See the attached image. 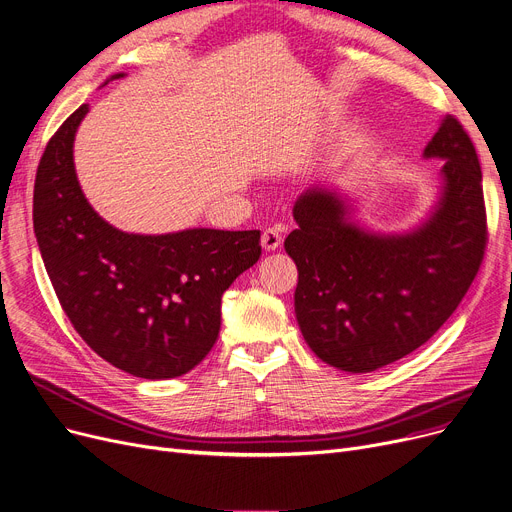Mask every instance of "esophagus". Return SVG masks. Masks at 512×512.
Masks as SVG:
<instances>
[{
  "mask_svg": "<svg viewBox=\"0 0 512 512\" xmlns=\"http://www.w3.org/2000/svg\"><path fill=\"white\" fill-rule=\"evenodd\" d=\"M260 242H262V248L266 252H275L281 246V242H283V229L281 227H268V229H264Z\"/></svg>",
  "mask_w": 512,
  "mask_h": 512,
  "instance_id": "obj_1",
  "label": "esophagus"
}]
</instances>
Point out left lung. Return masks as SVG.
<instances>
[{
	"label": "left lung",
	"mask_w": 512,
	"mask_h": 512,
	"mask_svg": "<svg viewBox=\"0 0 512 512\" xmlns=\"http://www.w3.org/2000/svg\"><path fill=\"white\" fill-rule=\"evenodd\" d=\"M442 159L430 217L407 233H372L351 221L335 188L295 200L285 252L297 266L295 318L328 366L364 374L422 347L457 310L486 250L482 167L457 117L446 115L424 150Z\"/></svg>",
	"instance_id": "1"
}]
</instances>
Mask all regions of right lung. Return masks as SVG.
<instances>
[{
	"label": "right lung",
	"instance_id": "add662e5",
	"mask_svg": "<svg viewBox=\"0 0 512 512\" xmlns=\"http://www.w3.org/2000/svg\"><path fill=\"white\" fill-rule=\"evenodd\" d=\"M115 74L113 78H122ZM78 107L41 157L33 223L51 285L86 345L132 376L198 366L221 328V297L262 254L260 231H119L88 204L74 169Z\"/></svg>",
	"mask_w": 512,
	"mask_h": 512
}]
</instances>
